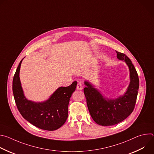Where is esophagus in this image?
<instances>
[{"label":"esophagus","mask_w":154,"mask_h":154,"mask_svg":"<svg viewBox=\"0 0 154 154\" xmlns=\"http://www.w3.org/2000/svg\"><path fill=\"white\" fill-rule=\"evenodd\" d=\"M83 87L82 83L80 82H79L77 83V90H83Z\"/></svg>","instance_id":"esophagus-1"}]
</instances>
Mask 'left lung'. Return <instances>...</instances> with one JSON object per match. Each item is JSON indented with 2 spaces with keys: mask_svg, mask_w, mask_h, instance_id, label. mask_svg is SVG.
Returning a JSON list of instances; mask_svg holds the SVG:
<instances>
[{
  "mask_svg": "<svg viewBox=\"0 0 154 154\" xmlns=\"http://www.w3.org/2000/svg\"><path fill=\"white\" fill-rule=\"evenodd\" d=\"M116 52L118 59L125 62L130 72V83L124 94L108 99L90 82H84L83 91L90 113L95 122L102 126L113 125L126 119L134 111L138 95L139 79L134 64L126 55Z\"/></svg>",
  "mask_w": 154,
  "mask_h": 154,
  "instance_id": "left-lung-1",
  "label": "left lung"
}]
</instances>
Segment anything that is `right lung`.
Masks as SVG:
<instances>
[{"instance_id":"right-lung-1","label":"right lung","mask_w":154,"mask_h":154,"mask_svg":"<svg viewBox=\"0 0 154 154\" xmlns=\"http://www.w3.org/2000/svg\"><path fill=\"white\" fill-rule=\"evenodd\" d=\"M23 59L20 61L13 80V93L18 110L33 125L42 130H55L61 127L68 118L70 97L75 90L77 82H74L69 86L59 87L44 102L28 100L24 96L19 78Z\"/></svg>"}]
</instances>
